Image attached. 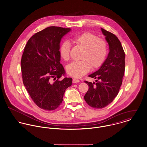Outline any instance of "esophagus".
Returning <instances> with one entry per match:
<instances>
[{
	"mask_svg": "<svg viewBox=\"0 0 147 147\" xmlns=\"http://www.w3.org/2000/svg\"><path fill=\"white\" fill-rule=\"evenodd\" d=\"M80 82L79 79H76V78H74L73 79V83H79Z\"/></svg>",
	"mask_w": 147,
	"mask_h": 147,
	"instance_id": "obj_1",
	"label": "esophagus"
}]
</instances>
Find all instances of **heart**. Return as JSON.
I'll list each match as a JSON object with an SVG mask.
<instances>
[{"label": "heart", "instance_id": "b5f03b06", "mask_svg": "<svg viewBox=\"0 0 147 147\" xmlns=\"http://www.w3.org/2000/svg\"><path fill=\"white\" fill-rule=\"evenodd\" d=\"M73 41L78 46L84 49L79 61H74L67 67L69 75L80 78L87 73L90 68L96 69L104 63L107 54L106 42L90 32H86L76 36ZM71 44L68 41L63 42L59 52L62 58L67 61L70 58Z\"/></svg>", "mask_w": 147, "mask_h": 147}]
</instances>
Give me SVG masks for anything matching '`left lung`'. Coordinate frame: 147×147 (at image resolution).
<instances>
[{
  "instance_id": "obj_1",
  "label": "left lung",
  "mask_w": 147,
  "mask_h": 147,
  "mask_svg": "<svg viewBox=\"0 0 147 147\" xmlns=\"http://www.w3.org/2000/svg\"><path fill=\"white\" fill-rule=\"evenodd\" d=\"M102 32L109 46V53L100 68L88 76L97 79L86 81L89 88L84 98L95 109H102L111 103L122 84L125 71V53L120 41L113 34L103 29Z\"/></svg>"
}]
</instances>
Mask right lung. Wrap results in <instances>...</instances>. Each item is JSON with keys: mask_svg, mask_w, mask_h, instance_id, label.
<instances>
[{"mask_svg": "<svg viewBox=\"0 0 147 147\" xmlns=\"http://www.w3.org/2000/svg\"><path fill=\"white\" fill-rule=\"evenodd\" d=\"M70 31V28L47 27L34 34L24 49L21 59L23 84L36 105L45 110L57 109L66 89L72 84L71 78L59 80L65 75L60 62V42Z\"/></svg>", "mask_w": 147, "mask_h": 147, "instance_id": "add662e5", "label": "right lung"}]
</instances>
